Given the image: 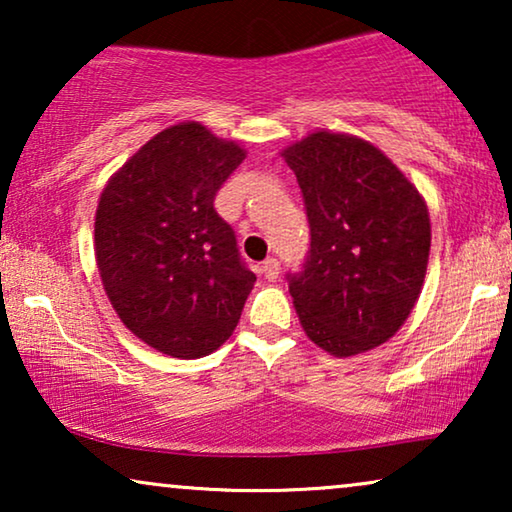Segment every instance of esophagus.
I'll list each match as a JSON object with an SVG mask.
<instances>
[{"label": "esophagus", "mask_w": 512, "mask_h": 512, "mask_svg": "<svg viewBox=\"0 0 512 512\" xmlns=\"http://www.w3.org/2000/svg\"><path fill=\"white\" fill-rule=\"evenodd\" d=\"M279 261L277 258H265L263 261V265H261V272H263V277L268 279V282H275V279L279 277Z\"/></svg>", "instance_id": "esophagus-1"}]
</instances>
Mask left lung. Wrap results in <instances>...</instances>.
Returning a JSON list of instances; mask_svg holds the SVG:
<instances>
[{
  "label": "left lung",
  "instance_id": "left-lung-1",
  "mask_svg": "<svg viewBox=\"0 0 512 512\" xmlns=\"http://www.w3.org/2000/svg\"><path fill=\"white\" fill-rule=\"evenodd\" d=\"M282 156L310 221L305 270L289 279L300 326L324 352L356 356L394 338L424 286L429 209L366 139L314 130Z\"/></svg>",
  "mask_w": 512,
  "mask_h": 512
}]
</instances>
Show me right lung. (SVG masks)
<instances>
[{"mask_svg":"<svg viewBox=\"0 0 512 512\" xmlns=\"http://www.w3.org/2000/svg\"><path fill=\"white\" fill-rule=\"evenodd\" d=\"M247 151L198 121L151 137L102 188L95 261L130 333L174 359H200L233 335L256 275L214 195Z\"/></svg>","mask_w":512,"mask_h":512,"instance_id":"add662e5","label":"right lung"}]
</instances>
